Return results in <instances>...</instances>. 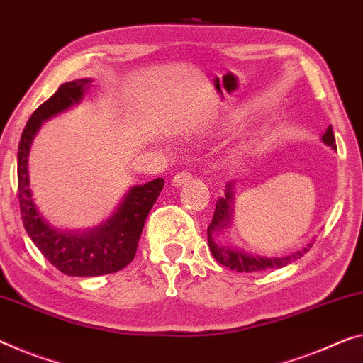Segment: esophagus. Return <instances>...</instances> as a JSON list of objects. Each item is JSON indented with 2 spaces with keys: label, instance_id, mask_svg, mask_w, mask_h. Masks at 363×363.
<instances>
[{
  "label": "esophagus",
  "instance_id": "34e87169",
  "mask_svg": "<svg viewBox=\"0 0 363 363\" xmlns=\"http://www.w3.org/2000/svg\"><path fill=\"white\" fill-rule=\"evenodd\" d=\"M189 180H191V174H188V172H178V174L172 178V185L182 186V185H185V183H188Z\"/></svg>",
  "mask_w": 363,
  "mask_h": 363
}]
</instances>
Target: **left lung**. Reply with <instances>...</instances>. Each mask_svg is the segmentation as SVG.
Instances as JSON below:
<instances>
[{"mask_svg": "<svg viewBox=\"0 0 363 363\" xmlns=\"http://www.w3.org/2000/svg\"><path fill=\"white\" fill-rule=\"evenodd\" d=\"M321 141L330 146L331 149L336 150V139H334L333 128L330 126L326 130L325 135H323ZM232 204H233V182L227 183L225 196L219 198L216 203V211L213 216V220L208 227V245L213 256L216 258L217 263L222 266L230 267L232 271L238 272H255V271H264V269H274V267H284L287 266L292 261L302 258V256L308 252L311 248V243L306 245L298 252L292 253L291 256H282V258H264V256H253L242 252V250L230 248L222 245L219 240H217V233L224 230L228 225H230L232 219Z\"/></svg>", "mask_w": 363, "mask_h": 363, "instance_id": "left-lung-1", "label": "left lung"}]
</instances>
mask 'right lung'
<instances>
[{"label":"right lung","instance_id":"1","mask_svg":"<svg viewBox=\"0 0 363 363\" xmlns=\"http://www.w3.org/2000/svg\"><path fill=\"white\" fill-rule=\"evenodd\" d=\"M91 82V79H76L61 84L52 97L33 111L22 131L18 149L19 206L27 235L58 271L76 277L111 274L131 263L146 217L164 188V178L133 186L110 219L86 232L58 230L38 213L27 169L30 144L42 121L79 104Z\"/></svg>","mask_w":363,"mask_h":363}]
</instances>
